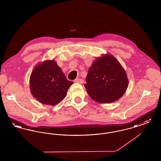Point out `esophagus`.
<instances>
[{
	"label": "esophagus",
	"instance_id": "esophagus-1",
	"mask_svg": "<svg viewBox=\"0 0 161 161\" xmlns=\"http://www.w3.org/2000/svg\"><path fill=\"white\" fill-rule=\"evenodd\" d=\"M75 83H80V84H83L84 83V80L81 78H76L75 80Z\"/></svg>",
	"mask_w": 161,
	"mask_h": 161
}]
</instances>
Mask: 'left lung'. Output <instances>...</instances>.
I'll return each instance as SVG.
<instances>
[{"mask_svg":"<svg viewBox=\"0 0 161 161\" xmlns=\"http://www.w3.org/2000/svg\"><path fill=\"white\" fill-rule=\"evenodd\" d=\"M84 84L92 100L99 103H111L119 100L129 86L126 72L115 57L102 55L93 62Z\"/></svg>","mask_w":161,"mask_h":161,"instance_id":"8db88e82","label":"left lung"}]
</instances>
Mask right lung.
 I'll return each mask as SVG.
<instances>
[{"instance_id":"add662e5","label":"right lung","mask_w":161,"mask_h":161,"mask_svg":"<svg viewBox=\"0 0 161 161\" xmlns=\"http://www.w3.org/2000/svg\"><path fill=\"white\" fill-rule=\"evenodd\" d=\"M73 83L66 79L54 60L38 63L32 70L30 78L32 96L42 104L51 106L61 102Z\"/></svg>"}]
</instances>
